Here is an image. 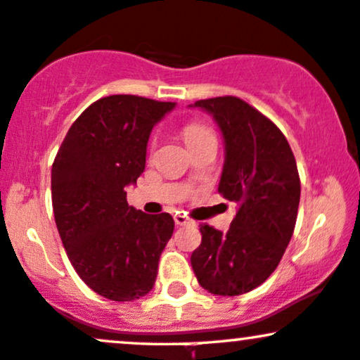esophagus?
Returning <instances> with one entry per match:
<instances>
[{
	"instance_id": "esophagus-1",
	"label": "esophagus",
	"mask_w": 360,
	"mask_h": 360,
	"mask_svg": "<svg viewBox=\"0 0 360 360\" xmlns=\"http://www.w3.org/2000/svg\"><path fill=\"white\" fill-rule=\"evenodd\" d=\"M173 219H175V223H176V225H179V226H184V225H187V223L191 221V219H188L187 216L184 214V212H176V214L173 216Z\"/></svg>"
}]
</instances>
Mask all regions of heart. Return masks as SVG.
Masks as SVG:
<instances>
[{"mask_svg":"<svg viewBox=\"0 0 360 360\" xmlns=\"http://www.w3.org/2000/svg\"><path fill=\"white\" fill-rule=\"evenodd\" d=\"M207 135H212V132L206 125H200V123H188L184 129L185 142H187L191 149L194 148L197 142H200L204 137H207Z\"/></svg>","mask_w":360,"mask_h":360,"instance_id":"1","label":"heart"}]
</instances>
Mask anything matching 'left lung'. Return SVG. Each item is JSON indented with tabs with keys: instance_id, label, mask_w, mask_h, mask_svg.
<instances>
[{
	"instance_id": "obj_1",
	"label": "left lung",
	"mask_w": 360,
	"mask_h": 360,
	"mask_svg": "<svg viewBox=\"0 0 360 360\" xmlns=\"http://www.w3.org/2000/svg\"><path fill=\"white\" fill-rule=\"evenodd\" d=\"M191 108L211 115L223 135L218 192L237 204L225 233L200 225L192 269L207 292L242 295L268 280L292 238L300 200L295 158L280 129L242 99H200Z\"/></svg>"
}]
</instances>
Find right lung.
Returning <instances> with one entry per match:
<instances>
[{
	"label": "right lung",
	"mask_w": 360,
	"mask_h": 360,
	"mask_svg": "<svg viewBox=\"0 0 360 360\" xmlns=\"http://www.w3.org/2000/svg\"><path fill=\"white\" fill-rule=\"evenodd\" d=\"M173 108L129 94L99 99L73 122L53 163L58 233L84 283L110 300L132 302L153 290L173 235L168 212L146 214L127 202L149 135Z\"/></svg>",
	"instance_id": "obj_1"
}]
</instances>
